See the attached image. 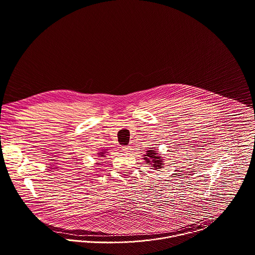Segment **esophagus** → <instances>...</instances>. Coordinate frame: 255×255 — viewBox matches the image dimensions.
I'll list each match as a JSON object with an SVG mask.
<instances>
[{
    "instance_id": "esophagus-1",
    "label": "esophagus",
    "mask_w": 255,
    "mask_h": 255,
    "mask_svg": "<svg viewBox=\"0 0 255 255\" xmlns=\"http://www.w3.org/2000/svg\"><path fill=\"white\" fill-rule=\"evenodd\" d=\"M122 152H124V153H129V152H131V147L130 146H122Z\"/></svg>"
}]
</instances>
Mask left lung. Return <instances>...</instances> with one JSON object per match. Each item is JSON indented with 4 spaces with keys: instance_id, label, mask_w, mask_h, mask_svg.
I'll return each mask as SVG.
<instances>
[{
    "instance_id": "obj_1",
    "label": "left lung",
    "mask_w": 255,
    "mask_h": 255,
    "mask_svg": "<svg viewBox=\"0 0 255 255\" xmlns=\"http://www.w3.org/2000/svg\"><path fill=\"white\" fill-rule=\"evenodd\" d=\"M157 155H158V153L156 151L148 150L146 155H144L145 158H143V159H145L146 163L152 164V167H154V169H159L162 167L161 165H163L160 156H157Z\"/></svg>"
}]
</instances>
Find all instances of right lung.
Returning <instances> with one entry per match:
<instances>
[{
	"instance_id": "right-lung-1",
	"label": "right lung",
	"mask_w": 255,
	"mask_h": 255,
	"mask_svg": "<svg viewBox=\"0 0 255 255\" xmlns=\"http://www.w3.org/2000/svg\"><path fill=\"white\" fill-rule=\"evenodd\" d=\"M98 154H100L99 156H100L101 158H102V157H105V156H104V151H103V152H101V153H98Z\"/></svg>"
}]
</instances>
